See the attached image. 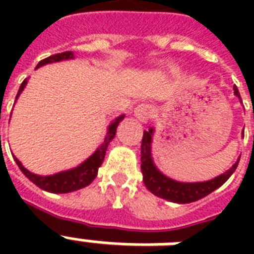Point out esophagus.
<instances>
[{
	"mask_svg": "<svg viewBox=\"0 0 254 254\" xmlns=\"http://www.w3.org/2000/svg\"><path fill=\"white\" fill-rule=\"evenodd\" d=\"M155 115L154 107H151L149 104H141L134 109L135 119H138L141 123H146L150 119H153Z\"/></svg>",
	"mask_w": 254,
	"mask_h": 254,
	"instance_id": "1",
	"label": "esophagus"
}]
</instances>
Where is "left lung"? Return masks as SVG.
<instances>
[{
    "label": "left lung",
    "mask_w": 254,
    "mask_h": 254,
    "mask_svg": "<svg viewBox=\"0 0 254 254\" xmlns=\"http://www.w3.org/2000/svg\"><path fill=\"white\" fill-rule=\"evenodd\" d=\"M235 95L240 99V92L237 87H233ZM153 134L154 129L150 127L149 130L143 131L142 143H141V171L143 175V183L146 186V189L151 193H154L155 196L162 197L173 203L178 204H186V203H192L201 197L207 196L208 193L219 189L225 182L228 181L229 177L235 173L239 161L237 159L235 165L225 173L217 175L211 181L205 182H195V183H185V182L174 181L171 178L166 177L157 169L154 165L153 157H151V142H153ZM244 137V134H243Z\"/></svg>",
    "instance_id": "8db88e82"
}]
</instances>
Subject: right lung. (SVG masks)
Instances as JSON below:
<instances>
[{"label":"right lung","mask_w":254,"mask_h":254,"mask_svg":"<svg viewBox=\"0 0 254 254\" xmlns=\"http://www.w3.org/2000/svg\"><path fill=\"white\" fill-rule=\"evenodd\" d=\"M69 59H73V53L72 51H65V53L55 54V55H51V57L46 58L43 61H41L38 63L37 68L42 67V65L50 64V63H57V62L62 61H69ZM27 79L23 80V83L19 87V91L17 93V97L15 100L19 97V95L22 93V91L25 89L26 84H27ZM125 117V115L119 116L117 119L113 120L109 127H108V131L105 138L101 142L96 151L92 155H89L84 162H81L79 166L73 167V169L64 170V171H61V173L53 174V175H38V174H34L31 171L23 167V165L21 163V161H18V158H15V155H13L14 161L18 165V167L21 169V171L25 174V177H27L30 181L33 182L34 185L38 186L39 189L45 190L47 192L53 193H67L72 192V191H76V190H80L83 187H87L88 185H91L93 179L97 175V171H99V167L101 166L104 158H105V153H107L108 145L111 142L112 139L115 138L116 135V129L119 127V124L121 123Z\"/></svg>","instance_id":"obj_1"}]
</instances>
